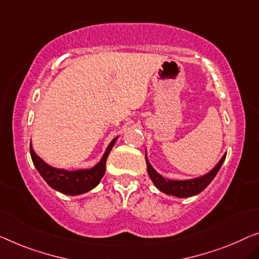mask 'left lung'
Here are the masks:
<instances>
[{
	"mask_svg": "<svg viewBox=\"0 0 259 259\" xmlns=\"http://www.w3.org/2000/svg\"><path fill=\"white\" fill-rule=\"evenodd\" d=\"M226 159V154H223V157L220 159L218 164L215 165L214 168H211L207 175L195 179H188V180H172L164 178L163 176L159 175L156 169L152 167V165L149 163L148 157H146L145 151V160H146V166H148V173L151 178L152 183L154 184L158 190L160 192L165 193L167 195H173L177 198H190V196L199 194L200 192H202L208 185L211 183V180L215 178V176L218 175L219 169L221 168L223 161Z\"/></svg>",
	"mask_w": 259,
	"mask_h": 259,
	"instance_id": "1",
	"label": "left lung"
}]
</instances>
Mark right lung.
<instances>
[{"mask_svg": "<svg viewBox=\"0 0 259 259\" xmlns=\"http://www.w3.org/2000/svg\"><path fill=\"white\" fill-rule=\"evenodd\" d=\"M117 138L118 137H115L109 143L99 163L91 168H80L71 171V169L66 168L53 167L34 152L30 143L31 159L33 161L34 167L37 168V171L39 172V175L43 177V179L48 183L50 187L66 195H80L92 191L100 184L102 177L106 173L107 158L109 156Z\"/></svg>", "mask_w": 259, "mask_h": 259, "instance_id": "add662e5", "label": "right lung"}]
</instances>
